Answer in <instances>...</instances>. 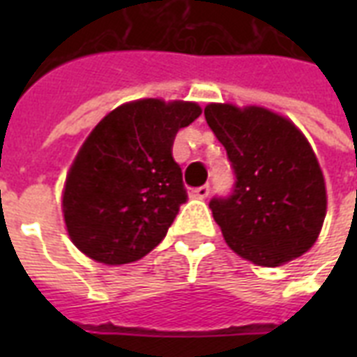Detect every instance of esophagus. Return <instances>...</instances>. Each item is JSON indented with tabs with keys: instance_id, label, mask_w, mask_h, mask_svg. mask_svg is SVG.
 Returning <instances> with one entry per match:
<instances>
[{
	"instance_id": "34e87169",
	"label": "esophagus",
	"mask_w": 357,
	"mask_h": 357,
	"mask_svg": "<svg viewBox=\"0 0 357 357\" xmlns=\"http://www.w3.org/2000/svg\"><path fill=\"white\" fill-rule=\"evenodd\" d=\"M209 190H211V187H209V185H202V187H198V189L192 190V196H195V198H198V200H206L207 196H209Z\"/></svg>"
}]
</instances>
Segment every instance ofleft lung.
<instances>
[{
  "label": "left lung",
  "instance_id": "8db88e82",
  "mask_svg": "<svg viewBox=\"0 0 357 357\" xmlns=\"http://www.w3.org/2000/svg\"><path fill=\"white\" fill-rule=\"evenodd\" d=\"M204 114L235 174L231 195L209 202L229 248L259 266L305 254L326 217V185L302 131L255 105L209 103Z\"/></svg>",
  "mask_w": 357,
  "mask_h": 357
}]
</instances>
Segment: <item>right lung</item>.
Listing matches in <instances>:
<instances>
[{
    "label": "right lung",
    "instance_id": "obj_1",
    "mask_svg": "<svg viewBox=\"0 0 357 357\" xmlns=\"http://www.w3.org/2000/svg\"><path fill=\"white\" fill-rule=\"evenodd\" d=\"M200 114L192 102L148 98L123 103L92 129L63 192L66 229L83 254L123 265L161 243L187 202L174 139Z\"/></svg>",
    "mask_w": 357,
    "mask_h": 357
}]
</instances>
